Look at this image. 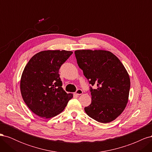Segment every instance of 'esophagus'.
Listing matches in <instances>:
<instances>
[{
	"mask_svg": "<svg viewBox=\"0 0 152 152\" xmlns=\"http://www.w3.org/2000/svg\"><path fill=\"white\" fill-rule=\"evenodd\" d=\"M82 93H83V91H82V90L80 89H78L76 91V92H75V94H77V96L80 95V94H82Z\"/></svg>",
	"mask_w": 152,
	"mask_h": 152,
	"instance_id": "esophagus-1",
	"label": "esophagus"
}]
</instances>
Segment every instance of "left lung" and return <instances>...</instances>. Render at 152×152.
<instances>
[{"label": "left lung", "instance_id": "1", "mask_svg": "<svg viewBox=\"0 0 152 152\" xmlns=\"http://www.w3.org/2000/svg\"><path fill=\"white\" fill-rule=\"evenodd\" d=\"M77 64L90 87L91 103L86 113L101 123L115 120L125 109L130 90V79L125 67L113 53L103 50H77Z\"/></svg>", "mask_w": 152, "mask_h": 152}]
</instances>
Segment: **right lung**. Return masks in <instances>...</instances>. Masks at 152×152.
Segmentation results:
<instances>
[{"mask_svg": "<svg viewBox=\"0 0 152 152\" xmlns=\"http://www.w3.org/2000/svg\"><path fill=\"white\" fill-rule=\"evenodd\" d=\"M73 52L44 50L32 57L23 72L20 89L25 103L32 112L51 118L65 109L73 97L62 87L59 70Z\"/></svg>", "mask_w": 152, "mask_h": 152, "instance_id": "obj_1", "label": "right lung"}]
</instances>
